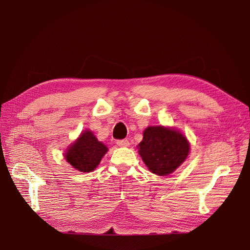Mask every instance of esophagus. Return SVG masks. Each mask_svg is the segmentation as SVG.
I'll list each match as a JSON object with an SVG mask.
<instances>
[{"label": "esophagus", "instance_id": "esophagus-1", "mask_svg": "<svg viewBox=\"0 0 250 250\" xmlns=\"http://www.w3.org/2000/svg\"><path fill=\"white\" fill-rule=\"evenodd\" d=\"M117 145L120 147H128L130 145V143L128 140H119L117 141Z\"/></svg>", "mask_w": 250, "mask_h": 250}]
</instances>
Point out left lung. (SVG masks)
<instances>
[{"mask_svg":"<svg viewBox=\"0 0 250 250\" xmlns=\"http://www.w3.org/2000/svg\"><path fill=\"white\" fill-rule=\"evenodd\" d=\"M139 147L144 163L157 175H168L175 171L185 162L190 150L183 134L163 126L146 128Z\"/></svg>","mask_w":250,"mask_h":250,"instance_id":"8db88e82","label":"left lung"}]
</instances>
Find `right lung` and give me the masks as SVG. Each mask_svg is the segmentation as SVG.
<instances>
[{
    "instance_id": "right-lung-1",
    "label": "right lung",
    "mask_w": 250,
    "mask_h": 250,
    "mask_svg": "<svg viewBox=\"0 0 250 250\" xmlns=\"http://www.w3.org/2000/svg\"><path fill=\"white\" fill-rule=\"evenodd\" d=\"M107 152V147L98 142L93 132L86 130L75 142L65 153V160L81 172L95 170L101 158Z\"/></svg>"
}]
</instances>
